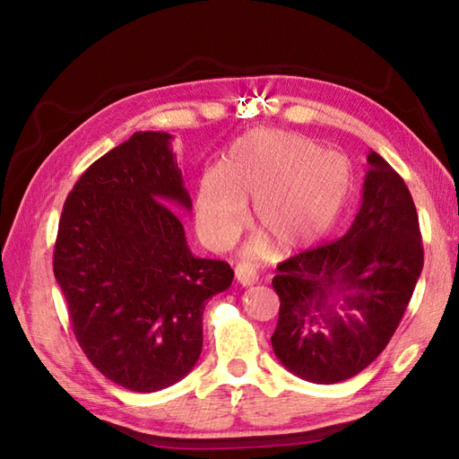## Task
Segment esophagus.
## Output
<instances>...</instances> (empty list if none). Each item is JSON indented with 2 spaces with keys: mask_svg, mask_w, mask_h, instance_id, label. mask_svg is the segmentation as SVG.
<instances>
[{
  "mask_svg": "<svg viewBox=\"0 0 459 459\" xmlns=\"http://www.w3.org/2000/svg\"><path fill=\"white\" fill-rule=\"evenodd\" d=\"M237 280L240 286H255L258 281V274L255 270H252V266L248 264H238L237 266Z\"/></svg>",
  "mask_w": 459,
  "mask_h": 459,
  "instance_id": "1",
  "label": "esophagus"
}]
</instances>
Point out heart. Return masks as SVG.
I'll use <instances>...</instances> for the list:
<instances>
[{"label": "heart", "instance_id": "obj_1", "mask_svg": "<svg viewBox=\"0 0 459 459\" xmlns=\"http://www.w3.org/2000/svg\"><path fill=\"white\" fill-rule=\"evenodd\" d=\"M351 187L353 171L341 155L304 135L255 130L230 145L221 171L199 179L195 227L211 248H227L255 201V227L281 248H296L335 221Z\"/></svg>", "mask_w": 459, "mask_h": 459}]
</instances>
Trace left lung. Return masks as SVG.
Here are the masks:
<instances>
[{
	"instance_id": "left-lung-1",
	"label": "left lung",
	"mask_w": 459,
	"mask_h": 459,
	"mask_svg": "<svg viewBox=\"0 0 459 459\" xmlns=\"http://www.w3.org/2000/svg\"><path fill=\"white\" fill-rule=\"evenodd\" d=\"M363 199L349 230L280 262L272 347L290 373L316 385L359 375L401 324L424 250L412 195L377 152L367 155Z\"/></svg>"
}]
</instances>
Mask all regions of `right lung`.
Instances as JSON below:
<instances>
[{"label": "right lung", "mask_w": 459, "mask_h": 459, "mask_svg": "<svg viewBox=\"0 0 459 459\" xmlns=\"http://www.w3.org/2000/svg\"><path fill=\"white\" fill-rule=\"evenodd\" d=\"M173 135L135 132L96 160L63 207L53 272L74 337L100 373L155 393L191 373L207 299L232 284L222 260L193 256L179 214L191 197Z\"/></svg>", "instance_id": "1"}]
</instances>
